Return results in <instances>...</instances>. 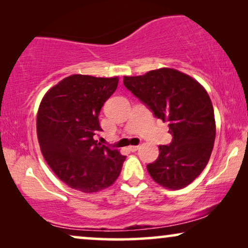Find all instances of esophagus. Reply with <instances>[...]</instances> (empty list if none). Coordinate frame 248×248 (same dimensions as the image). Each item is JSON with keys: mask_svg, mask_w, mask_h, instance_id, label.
I'll return each mask as SVG.
<instances>
[{"mask_svg": "<svg viewBox=\"0 0 248 248\" xmlns=\"http://www.w3.org/2000/svg\"><path fill=\"white\" fill-rule=\"evenodd\" d=\"M138 149H139V145H130V147H128V150H130L131 152L137 151Z\"/></svg>", "mask_w": 248, "mask_h": 248, "instance_id": "34e87169", "label": "esophagus"}]
</instances>
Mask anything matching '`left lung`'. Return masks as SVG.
Masks as SVG:
<instances>
[{"instance_id":"8db88e82","label":"left lung","mask_w":248,"mask_h":248,"mask_svg":"<svg viewBox=\"0 0 248 248\" xmlns=\"http://www.w3.org/2000/svg\"><path fill=\"white\" fill-rule=\"evenodd\" d=\"M123 82L155 117L167 122L172 135L170 144L159 145L157 160L147 166L152 179L169 189L191 184L209 162L216 139L206 90L187 74L168 67L124 77Z\"/></svg>"}]
</instances>
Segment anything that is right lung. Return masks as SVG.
<instances>
[{"label":"right lung","instance_id":"obj_1","mask_svg":"<svg viewBox=\"0 0 248 248\" xmlns=\"http://www.w3.org/2000/svg\"><path fill=\"white\" fill-rule=\"evenodd\" d=\"M118 78L73 74L47 91L37 114V137L47 164L69 187L94 193L113 184L125 155L94 140L99 113Z\"/></svg>","mask_w":248,"mask_h":248}]
</instances>
